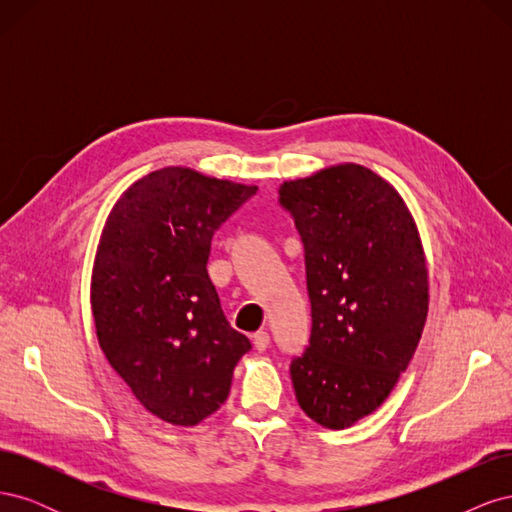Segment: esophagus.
I'll return each mask as SVG.
<instances>
[{
	"label": "esophagus",
	"instance_id": "obj_1",
	"mask_svg": "<svg viewBox=\"0 0 512 512\" xmlns=\"http://www.w3.org/2000/svg\"><path fill=\"white\" fill-rule=\"evenodd\" d=\"M252 342H254V348H256L258 352H265V350L269 348V344H271V337H269L267 331H256V333L252 335Z\"/></svg>",
	"mask_w": 512,
	"mask_h": 512
}]
</instances>
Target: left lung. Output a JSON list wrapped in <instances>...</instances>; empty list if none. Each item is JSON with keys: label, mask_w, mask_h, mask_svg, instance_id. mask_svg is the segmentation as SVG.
Returning <instances> with one entry per match:
<instances>
[{"label": "left lung", "mask_w": 512, "mask_h": 512, "mask_svg": "<svg viewBox=\"0 0 512 512\" xmlns=\"http://www.w3.org/2000/svg\"><path fill=\"white\" fill-rule=\"evenodd\" d=\"M280 205L305 252L312 333L290 378L301 410L344 429L374 412L421 339L429 277L421 237L389 181L339 164L284 181Z\"/></svg>", "instance_id": "left-lung-1"}]
</instances>
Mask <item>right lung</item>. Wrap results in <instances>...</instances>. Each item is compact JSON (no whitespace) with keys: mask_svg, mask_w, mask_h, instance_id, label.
I'll use <instances>...</instances> for the list:
<instances>
[{"mask_svg":"<svg viewBox=\"0 0 512 512\" xmlns=\"http://www.w3.org/2000/svg\"><path fill=\"white\" fill-rule=\"evenodd\" d=\"M256 190L166 166L132 183L106 218L91 273L98 342L166 423L192 427L218 410L252 348L226 320L207 260L213 232Z\"/></svg>","mask_w":512,"mask_h":512,"instance_id":"obj_1","label":"right lung"}]
</instances>
